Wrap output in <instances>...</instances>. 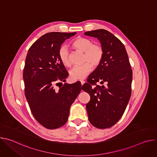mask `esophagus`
Masks as SVG:
<instances>
[{"mask_svg": "<svg viewBox=\"0 0 157 157\" xmlns=\"http://www.w3.org/2000/svg\"><path fill=\"white\" fill-rule=\"evenodd\" d=\"M80 82H81V85H83V84H84V82H85V81H84V80H81V81H80Z\"/></svg>", "mask_w": 157, "mask_h": 157, "instance_id": "34e87169", "label": "esophagus"}]
</instances>
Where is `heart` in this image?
Wrapping results in <instances>:
<instances>
[{
  "instance_id": "heart-1",
  "label": "heart",
  "mask_w": 157,
  "mask_h": 157,
  "mask_svg": "<svg viewBox=\"0 0 157 157\" xmlns=\"http://www.w3.org/2000/svg\"><path fill=\"white\" fill-rule=\"evenodd\" d=\"M72 46L84 53L83 61L89 62L93 66H98L102 61L103 57L102 47L88 38L84 37H78L71 43ZM58 56L61 63L66 67L70 66L69 58V50L66 45L61 46L58 51ZM91 65L88 63H85L82 65L73 67L70 71V78L72 80H80L86 77L91 71Z\"/></svg>"
}]
</instances>
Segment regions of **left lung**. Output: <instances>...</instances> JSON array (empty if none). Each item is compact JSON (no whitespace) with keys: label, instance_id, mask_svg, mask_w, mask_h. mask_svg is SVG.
I'll use <instances>...</instances> for the list:
<instances>
[{"label":"left lung","instance_id":"1","mask_svg":"<svg viewBox=\"0 0 157 157\" xmlns=\"http://www.w3.org/2000/svg\"><path fill=\"white\" fill-rule=\"evenodd\" d=\"M84 35L97 38L104 52L101 62L82 86L91 97L86 104L88 119L93 126L107 128L124 113L131 95L132 70L124 44L113 33L98 29ZM97 82L102 85L91 86Z\"/></svg>","mask_w":157,"mask_h":157}]
</instances>
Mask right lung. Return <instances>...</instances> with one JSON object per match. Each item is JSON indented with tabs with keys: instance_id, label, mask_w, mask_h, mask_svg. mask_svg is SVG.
<instances>
[{
	"instance_id": "obj_1",
	"label": "right lung",
	"mask_w": 157,
	"mask_h": 157,
	"mask_svg": "<svg viewBox=\"0 0 157 157\" xmlns=\"http://www.w3.org/2000/svg\"><path fill=\"white\" fill-rule=\"evenodd\" d=\"M76 33L44 34L31 46L25 59L23 78L26 99L35 119L49 129L66 123L70 107L81 91L79 82L62 84L58 89L55 88L59 80L64 82L68 76L59 59V49Z\"/></svg>"
}]
</instances>
